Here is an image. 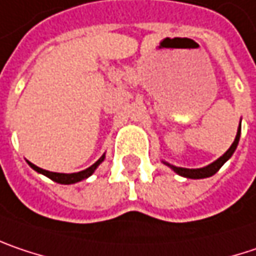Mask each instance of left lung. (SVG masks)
Instances as JSON below:
<instances>
[{
  "label": "left lung",
  "mask_w": 256,
  "mask_h": 256,
  "mask_svg": "<svg viewBox=\"0 0 256 256\" xmlns=\"http://www.w3.org/2000/svg\"><path fill=\"white\" fill-rule=\"evenodd\" d=\"M239 138H240V125H239V130H238V134H236V138H234V141H233V144L230 146V148H228V152L224 153V154L220 158H217L216 162H212L211 164L208 166H206V168H201V169H185V168H176V166H172V164H169V163H166L170 169H174V172L178 174H180V176H185V178H190V179H202V178H210L214 174H217L218 172V169L228 162V158L232 157V154L234 153V150H236V147H238V144H239Z\"/></svg>",
  "instance_id": "obj_1"
}]
</instances>
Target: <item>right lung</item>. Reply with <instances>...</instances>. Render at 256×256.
<instances>
[{
  "label": "right lung",
  "mask_w": 256,
  "mask_h": 256,
  "mask_svg": "<svg viewBox=\"0 0 256 256\" xmlns=\"http://www.w3.org/2000/svg\"><path fill=\"white\" fill-rule=\"evenodd\" d=\"M103 158H104V156H102L100 158H99L94 164H92V166H90V168H87L86 170L77 172V174H56V172H49V170H45V169H40V168L34 166V164H33V163H30V162H28V164L32 166V169H34V170H36V172H39V174H45V176H48L49 179H52V180H55V182H58V184L70 185V184H76V182H80V180H82V179L88 178L90 174L96 170V168H98L102 162H103Z\"/></svg>",
  "instance_id": "right-lung-1"
}]
</instances>
